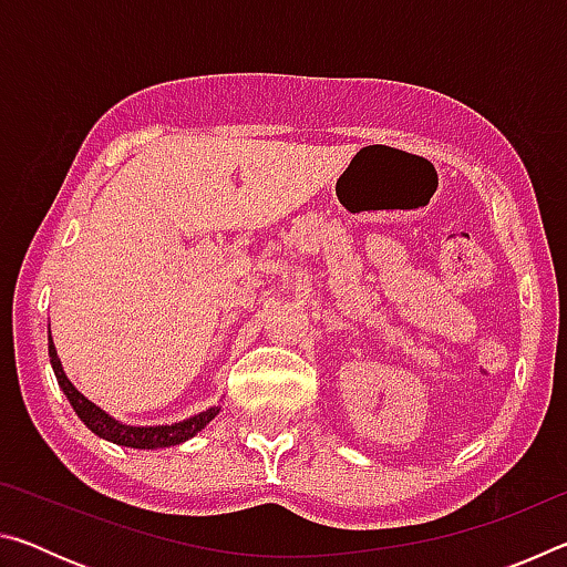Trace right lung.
<instances>
[{
  "mask_svg": "<svg viewBox=\"0 0 567 567\" xmlns=\"http://www.w3.org/2000/svg\"><path fill=\"white\" fill-rule=\"evenodd\" d=\"M50 360H52V370L56 375V382H60V388L64 390L66 400H70V405L74 408V412L80 415L84 425H87L94 435H100L104 440H110V443H117V445H124V447L157 450V447L179 445V443H185V440L195 437L199 430H203L207 422L219 412V408H209L205 412H199V415H195V417L175 422V425H155V427L122 425L120 420L110 417L107 412L100 410L97 405H94V402H90L80 390L72 385L70 380H66L64 370H62V362H60V358H56L52 334H50Z\"/></svg>",
  "mask_w": 567,
  "mask_h": 567,
  "instance_id": "obj_1",
  "label": "right lung"
}]
</instances>
